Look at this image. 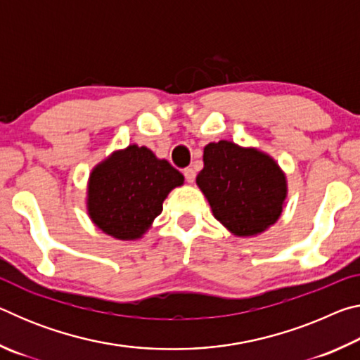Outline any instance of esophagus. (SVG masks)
<instances>
[{
	"label": "esophagus",
	"instance_id": "34e87169",
	"mask_svg": "<svg viewBox=\"0 0 360 360\" xmlns=\"http://www.w3.org/2000/svg\"><path fill=\"white\" fill-rule=\"evenodd\" d=\"M184 178L186 181L188 182V184H192V182L195 181V169L193 168H184Z\"/></svg>",
	"mask_w": 360,
	"mask_h": 360
}]
</instances>
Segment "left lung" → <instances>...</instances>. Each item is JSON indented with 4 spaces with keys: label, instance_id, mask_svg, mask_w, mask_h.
<instances>
[{
    "label": "left lung",
    "instance_id": "obj_1",
    "mask_svg": "<svg viewBox=\"0 0 360 360\" xmlns=\"http://www.w3.org/2000/svg\"><path fill=\"white\" fill-rule=\"evenodd\" d=\"M197 184L214 217L238 236L264 231L278 221L285 198V178L270 157L230 141L210 143Z\"/></svg>",
    "mask_w": 360,
    "mask_h": 360
}]
</instances>
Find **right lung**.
<instances>
[{
  "label": "right lung",
  "instance_id": "add662e5",
  "mask_svg": "<svg viewBox=\"0 0 360 360\" xmlns=\"http://www.w3.org/2000/svg\"><path fill=\"white\" fill-rule=\"evenodd\" d=\"M182 182L184 176L167 160L148 148L129 146L90 174L89 214L114 238H139L162 212L169 191Z\"/></svg>",
  "mask_w": 360,
  "mask_h": 360
}]
</instances>
